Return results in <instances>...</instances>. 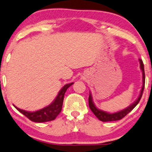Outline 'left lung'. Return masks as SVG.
<instances>
[{"label": "left lung", "mask_w": 152, "mask_h": 152, "mask_svg": "<svg viewBox=\"0 0 152 152\" xmlns=\"http://www.w3.org/2000/svg\"><path fill=\"white\" fill-rule=\"evenodd\" d=\"M140 61V69L142 71V73H143V86H142V89L140 90V93L139 97H138L136 100L132 104H131L130 106H128L127 108H126L125 109H123L122 111H118V112L113 113V114H110V113H107L105 111H102V110L98 109L96 108L95 104H94L93 101H92V95L91 94H89V108L91 109V111L93 112V114L96 116V117L99 120L102 121V122H111V121H117L120 120L122 118H124L127 114L130 112L139 103L140 100L141 99L142 95H143V89H144V86H145V72H144V66H143V63L142 60L139 59Z\"/></svg>", "instance_id": "left-lung-1"}]
</instances>
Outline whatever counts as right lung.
<instances>
[{
	"instance_id": "add662e5",
	"label": "right lung",
	"mask_w": 152,
	"mask_h": 152,
	"mask_svg": "<svg viewBox=\"0 0 152 152\" xmlns=\"http://www.w3.org/2000/svg\"><path fill=\"white\" fill-rule=\"evenodd\" d=\"M73 84V83H70V84H65L63 88L60 89L55 100L50 105L41 110L34 111V112H29V111L20 109V108H17L16 106L14 107L32 122H46L52 121L55 119L57 115L60 114V111H61L63 103L64 95H65V92H66L67 89L71 87Z\"/></svg>"
}]
</instances>
